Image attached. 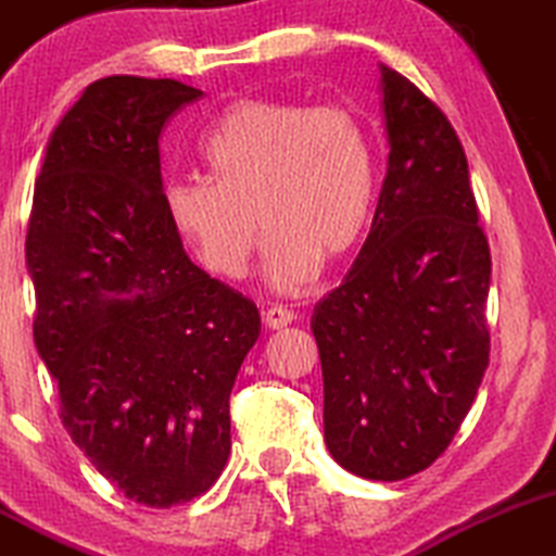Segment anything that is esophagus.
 I'll use <instances>...</instances> for the list:
<instances>
[{"label": "esophagus", "instance_id": "obj_1", "mask_svg": "<svg viewBox=\"0 0 556 556\" xmlns=\"http://www.w3.org/2000/svg\"><path fill=\"white\" fill-rule=\"evenodd\" d=\"M294 320H296L294 309L283 307V304H273V307L265 312V326L273 328V330L291 326V323H294Z\"/></svg>", "mask_w": 556, "mask_h": 556}]
</instances>
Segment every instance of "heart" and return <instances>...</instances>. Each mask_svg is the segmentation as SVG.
Instances as JSON below:
<instances>
[{
    "instance_id": "1",
    "label": "heart",
    "mask_w": 556,
    "mask_h": 556,
    "mask_svg": "<svg viewBox=\"0 0 556 556\" xmlns=\"http://www.w3.org/2000/svg\"><path fill=\"white\" fill-rule=\"evenodd\" d=\"M212 180L167 178L162 210L215 276H247L261 220L265 278L278 291L315 280L346 257L370 223L376 149L365 123L339 104L244 99L202 143ZM258 217H253V212Z\"/></svg>"
}]
</instances>
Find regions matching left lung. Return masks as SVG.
I'll use <instances>...</instances> for the list:
<instances>
[{
	"label": "left lung",
	"mask_w": 556,
	"mask_h": 556,
	"mask_svg": "<svg viewBox=\"0 0 556 556\" xmlns=\"http://www.w3.org/2000/svg\"><path fill=\"white\" fill-rule=\"evenodd\" d=\"M389 170L370 233L317 302L326 446L367 480L426 470L489 367L491 252L465 149L413 80L380 65Z\"/></svg>",
	"instance_id": "8db88e82"
}]
</instances>
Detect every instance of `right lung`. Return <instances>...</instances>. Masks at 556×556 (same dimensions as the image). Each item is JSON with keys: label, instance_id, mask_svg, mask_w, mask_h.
Here are the masks:
<instances>
[{"label": "right lung", "instance_id": "add662e5", "mask_svg": "<svg viewBox=\"0 0 556 556\" xmlns=\"http://www.w3.org/2000/svg\"><path fill=\"white\" fill-rule=\"evenodd\" d=\"M202 97L173 78L93 80L36 178L34 341L73 444L130 502L173 507L220 478L230 389L260 312L184 252L162 210L160 134Z\"/></svg>", "mask_w": 556, "mask_h": 556}]
</instances>
